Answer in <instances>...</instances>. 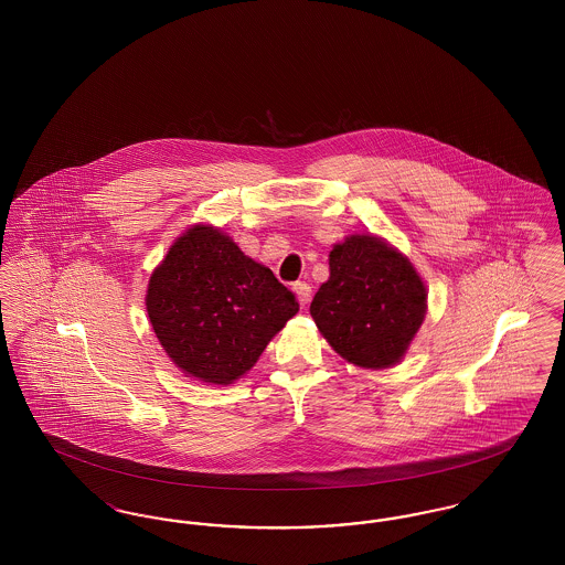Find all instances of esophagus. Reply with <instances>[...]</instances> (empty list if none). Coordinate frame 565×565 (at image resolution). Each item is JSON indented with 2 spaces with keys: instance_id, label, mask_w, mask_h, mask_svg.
Here are the masks:
<instances>
[{
  "instance_id": "obj_1",
  "label": "esophagus",
  "mask_w": 565,
  "mask_h": 565,
  "mask_svg": "<svg viewBox=\"0 0 565 565\" xmlns=\"http://www.w3.org/2000/svg\"><path fill=\"white\" fill-rule=\"evenodd\" d=\"M292 290H295V295L298 296V302H300L302 307L311 300V286H309V284L296 281L295 286H292Z\"/></svg>"
}]
</instances>
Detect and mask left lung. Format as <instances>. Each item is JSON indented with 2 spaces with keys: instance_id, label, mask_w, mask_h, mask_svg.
I'll list each match as a JSON object with an SVG mask.
<instances>
[{
  "instance_id": "1",
  "label": "left lung",
  "mask_w": 565,
  "mask_h": 565,
  "mask_svg": "<svg viewBox=\"0 0 565 565\" xmlns=\"http://www.w3.org/2000/svg\"><path fill=\"white\" fill-rule=\"evenodd\" d=\"M428 292L413 265L373 235L330 252V279L311 302L328 343L364 369L396 364L426 316Z\"/></svg>"
}]
</instances>
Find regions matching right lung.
Listing matches in <instances>:
<instances>
[{
    "label": "right lung",
    "instance_id": "right-lung-1",
    "mask_svg": "<svg viewBox=\"0 0 565 565\" xmlns=\"http://www.w3.org/2000/svg\"><path fill=\"white\" fill-rule=\"evenodd\" d=\"M146 307L167 355L186 375L228 385L256 364L298 300L217 228L194 226L152 273Z\"/></svg>",
    "mask_w": 565,
    "mask_h": 565
}]
</instances>
